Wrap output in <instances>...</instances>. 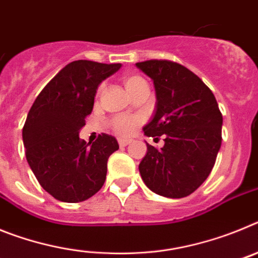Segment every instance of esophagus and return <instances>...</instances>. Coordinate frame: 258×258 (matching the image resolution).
<instances>
[{"mask_svg":"<svg viewBox=\"0 0 258 258\" xmlns=\"http://www.w3.org/2000/svg\"><path fill=\"white\" fill-rule=\"evenodd\" d=\"M131 140H118V146H120V147H125V146L131 145Z\"/></svg>","mask_w":258,"mask_h":258,"instance_id":"1","label":"esophagus"}]
</instances>
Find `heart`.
I'll use <instances>...</instances> for the list:
<instances>
[{
  "label": "heart",
  "mask_w": 258,
  "mask_h": 258,
  "mask_svg": "<svg viewBox=\"0 0 258 258\" xmlns=\"http://www.w3.org/2000/svg\"><path fill=\"white\" fill-rule=\"evenodd\" d=\"M122 81H124V85L126 88L127 93L129 94H133L134 92H137L141 86L146 85V81L138 75H126V76L122 77ZM104 85L102 84L99 88H98V95L102 94L103 92ZM142 124V118L138 117V116H117L112 120L111 125H112V129L117 136L121 137H129L133 136L138 127Z\"/></svg>",
  "instance_id": "heart-1"
}]
</instances>
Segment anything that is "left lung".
<instances>
[{
  "label": "left lung",
  "mask_w": 258,
  "mask_h": 258,
  "mask_svg": "<svg viewBox=\"0 0 258 258\" xmlns=\"http://www.w3.org/2000/svg\"><path fill=\"white\" fill-rule=\"evenodd\" d=\"M136 66L151 77L156 92V111L143 132L155 140L164 136L160 150L147 143L141 177L157 195L187 197L213 169L222 142V113L211 89L183 66L157 59Z\"/></svg>",
  "instance_id": "left-lung-1"
}]
</instances>
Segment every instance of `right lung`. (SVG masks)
Segmentation results:
<instances>
[{
	"instance_id": "add662e5",
	"label": "right lung",
	"mask_w": 258,
	"mask_h": 258,
	"mask_svg": "<svg viewBox=\"0 0 258 258\" xmlns=\"http://www.w3.org/2000/svg\"><path fill=\"white\" fill-rule=\"evenodd\" d=\"M120 67V63L71 61L29 109L23 126L27 161L38 183L59 202H84L106 181L107 160L118 150L117 141L103 133L86 143L79 132L92 113L99 84Z\"/></svg>"
}]
</instances>
